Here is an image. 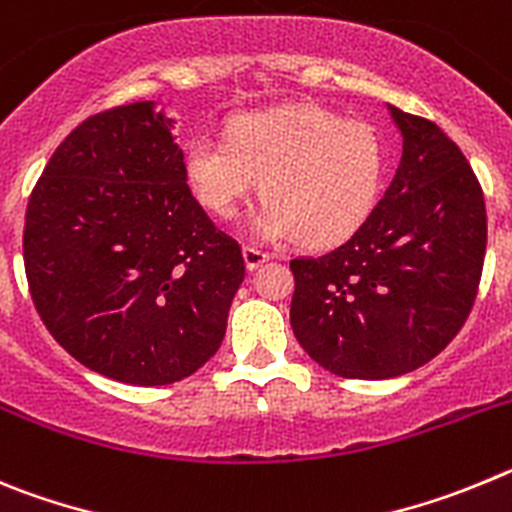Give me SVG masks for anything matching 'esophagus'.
Returning <instances> with one entry per match:
<instances>
[{
	"mask_svg": "<svg viewBox=\"0 0 512 512\" xmlns=\"http://www.w3.org/2000/svg\"><path fill=\"white\" fill-rule=\"evenodd\" d=\"M242 257H245L247 270H257V267L265 265V262L270 260V255H267V252L257 250V247H252V245H245V247H242Z\"/></svg>",
	"mask_w": 512,
	"mask_h": 512,
	"instance_id": "1",
	"label": "esophagus"
}]
</instances>
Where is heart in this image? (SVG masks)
<instances>
[{
    "label": "heart",
    "instance_id": "b5f03b06",
    "mask_svg": "<svg viewBox=\"0 0 512 512\" xmlns=\"http://www.w3.org/2000/svg\"><path fill=\"white\" fill-rule=\"evenodd\" d=\"M385 142L367 122L313 104L242 114L229 137L188 142L183 173L209 214L232 219L265 178L250 229L270 242L334 247L370 219L385 181Z\"/></svg>",
    "mask_w": 512,
    "mask_h": 512
}]
</instances>
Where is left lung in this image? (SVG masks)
Wrapping results in <instances>:
<instances>
[{
    "mask_svg": "<svg viewBox=\"0 0 512 512\" xmlns=\"http://www.w3.org/2000/svg\"><path fill=\"white\" fill-rule=\"evenodd\" d=\"M388 112L403 155L380 204L342 247L290 260L298 344L352 380L431 362L467 321L485 262V199L462 150L434 122Z\"/></svg>",
    "mask_w": 512,
    "mask_h": 512,
    "instance_id": "obj_1",
    "label": "left lung"
}]
</instances>
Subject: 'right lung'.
I'll use <instances>...</instances> for the list:
<instances>
[{"mask_svg":"<svg viewBox=\"0 0 512 512\" xmlns=\"http://www.w3.org/2000/svg\"><path fill=\"white\" fill-rule=\"evenodd\" d=\"M176 119L137 101L58 145L25 214L32 301L55 342L127 385H170L222 347L245 280L183 173Z\"/></svg>","mask_w":512,"mask_h":512,"instance_id":"obj_1","label":"right lung"}]
</instances>
